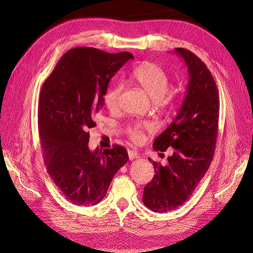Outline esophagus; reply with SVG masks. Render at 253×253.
I'll return each mask as SVG.
<instances>
[{"mask_svg": "<svg viewBox=\"0 0 253 253\" xmlns=\"http://www.w3.org/2000/svg\"><path fill=\"white\" fill-rule=\"evenodd\" d=\"M127 154H128L129 160H133V159H135V158H138V157H139L138 153H137L136 151H133V150H128V151H127Z\"/></svg>", "mask_w": 253, "mask_h": 253, "instance_id": "1", "label": "esophagus"}]
</instances>
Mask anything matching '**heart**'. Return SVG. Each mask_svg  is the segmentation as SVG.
Here are the masks:
<instances>
[{
    "instance_id": "b5f03b06",
    "label": "heart",
    "mask_w": 253,
    "mask_h": 253,
    "mask_svg": "<svg viewBox=\"0 0 253 253\" xmlns=\"http://www.w3.org/2000/svg\"><path fill=\"white\" fill-rule=\"evenodd\" d=\"M132 79L147 93L157 105L168 101V91L170 89V78L162 67L152 62H144L137 66L132 73ZM122 91L120 84L108 88L103 95V102L110 111H115L119 106V98ZM150 128L147 124H135L127 127L129 138L134 142H140L144 138V131Z\"/></svg>"
}]
</instances>
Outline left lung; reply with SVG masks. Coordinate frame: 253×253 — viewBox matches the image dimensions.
<instances>
[{"mask_svg": "<svg viewBox=\"0 0 253 253\" xmlns=\"http://www.w3.org/2000/svg\"><path fill=\"white\" fill-rule=\"evenodd\" d=\"M174 51L188 67L189 84L177 116L153 143L155 151L174 149L167 166L150 159L155 175L143 189L142 202L158 213L177 209L192 195L211 165L218 129L219 98L210 71L190 50Z\"/></svg>", "mask_w": 253, "mask_h": 253, "instance_id": "8db88e82", "label": "left lung"}]
</instances>
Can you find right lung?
<instances>
[{"label": "right lung", "instance_id": "obj_1", "mask_svg": "<svg viewBox=\"0 0 253 253\" xmlns=\"http://www.w3.org/2000/svg\"><path fill=\"white\" fill-rule=\"evenodd\" d=\"M132 53L93 47L65 52L43 83L38 124L46 170L74 205L100 203L115 174L128 160L124 147L90 151L88 128L103 105L110 80Z\"/></svg>", "mask_w": 253, "mask_h": 253}]
</instances>
